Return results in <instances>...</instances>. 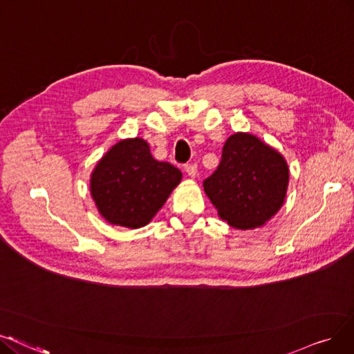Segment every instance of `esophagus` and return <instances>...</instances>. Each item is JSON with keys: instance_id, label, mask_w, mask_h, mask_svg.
I'll return each mask as SVG.
<instances>
[{"instance_id": "1", "label": "esophagus", "mask_w": 354, "mask_h": 354, "mask_svg": "<svg viewBox=\"0 0 354 354\" xmlns=\"http://www.w3.org/2000/svg\"><path fill=\"white\" fill-rule=\"evenodd\" d=\"M185 169H186V173L190 176V177H196V174H197V165L196 164H186L185 165Z\"/></svg>"}]
</instances>
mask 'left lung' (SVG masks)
Wrapping results in <instances>:
<instances>
[{"label": "left lung", "instance_id": "left-lung-1", "mask_svg": "<svg viewBox=\"0 0 354 354\" xmlns=\"http://www.w3.org/2000/svg\"><path fill=\"white\" fill-rule=\"evenodd\" d=\"M288 183V164L276 149L250 133H234L203 187L223 221L250 230L274 216L285 202Z\"/></svg>", "mask_w": 354, "mask_h": 354}]
</instances>
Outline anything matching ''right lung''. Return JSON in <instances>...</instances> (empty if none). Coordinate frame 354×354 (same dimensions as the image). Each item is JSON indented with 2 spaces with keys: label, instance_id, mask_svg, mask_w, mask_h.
I'll list each match as a JSON object with an SVG mask.
<instances>
[{
  "label": "right lung",
  "instance_id": "add662e5",
  "mask_svg": "<svg viewBox=\"0 0 354 354\" xmlns=\"http://www.w3.org/2000/svg\"><path fill=\"white\" fill-rule=\"evenodd\" d=\"M181 180L169 162L155 160L144 139L113 147L91 174V196L98 212L115 225L140 228L161 209Z\"/></svg>",
  "mask_w": 354,
  "mask_h": 354
}]
</instances>
